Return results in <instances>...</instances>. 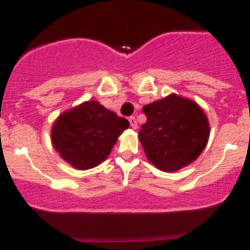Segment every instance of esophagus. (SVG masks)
<instances>
[{"instance_id": "esophagus-1", "label": "esophagus", "mask_w": 250, "mask_h": 250, "mask_svg": "<svg viewBox=\"0 0 250 250\" xmlns=\"http://www.w3.org/2000/svg\"><path fill=\"white\" fill-rule=\"evenodd\" d=\"M128 122H130V125L132 128H137V120H136L135 117L128 118Z\"/></svg>"}]
</instances>
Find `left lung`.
I'll list each match as a JSON object with an SVG mask.
<instances>
[{
    "instance_id": "obj_1",
    "label": "left lung",
    "mask_w": 250,
    "mask_h": 250,
    "mask_svg": "<svg viewBox=\"0 0 250 250\" xmlns=\"http://www.w3.org/2000/svg\"><path fill=\"white\" fill-rule=\"evenodd\" d=\"M147 122L138 138L154 167L171 172L193 163L208 143L210 127L193 101L170 95L142 108Z\"/></svg>"
}]
</instances>
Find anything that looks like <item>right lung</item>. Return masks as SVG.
Instances as JSON below:
<instances>
[{"label":"right lung","mask_w":250,"mask_h":250,"mask_svg":"<svg viewBox=\"0 0 250 250\" xmlns=\"http://www.w3.org/2000/svg\"><path fill=\"white\" fill-rule=\"evenodd\" d=\"M128 122L114 112L88 101L66 110L52 126L53 147L65 162L79 170L100 165L112 152Z\"/></svg>","instance_id":"add662e5"}]
</instances>
